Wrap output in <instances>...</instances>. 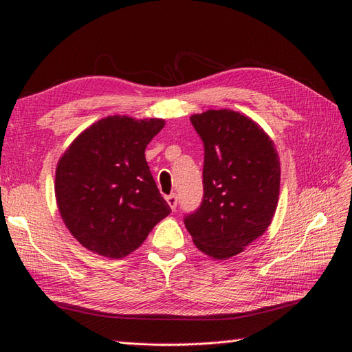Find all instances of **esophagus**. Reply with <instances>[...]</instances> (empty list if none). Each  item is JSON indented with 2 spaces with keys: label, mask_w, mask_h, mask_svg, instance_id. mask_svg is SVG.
Segmentation results:
<instances>
[{
  "label": "esophagus",
  "mask_w": 352,
  "mask_h": 352,
  "mask_svg": "<svg viewBox=\"0 0 352 352\" xmlns=\"http://www.w3.org/2000/svg\"><path fill=\"white\" fill-rule=\"evenodd\" d=\"M166 201H168V204H169V207L172 208V210H175V208H177V203H178L175 193H170V195H168V197H166Z\"/></svg>",
  "instance_id": "obj_1"
}]
</instances>
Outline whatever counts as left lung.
Masks as SVG:
<instances>
[{"label": "left lung", "instance_id": "1", "mask_svg": "<svg viewBox=\"0 0 352 352\" xmlns=\"http://www.w3.org/2000/svg\"><path fill=\"white\" fill-rule=\"evenodd\" d=\"M190 122L204 144V197L184 226L199 251L227 260L271 226L280 159L263 129L239 111L207 110Z\"/></svg>", "mask_w": 352, "mask_h": 352}]
</instances>
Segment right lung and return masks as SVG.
Wrapping results in <instances>:
<instances>
[{
  "mask_svg": "<svg viewBox=\"0 0 352 352\" xmlns=\"http://www.w3.org/2000/svg\"><path fill=\"white\" fill-rule=\"evenodd\" d=\"M163 119L107 116L72 142L56 169L65 226L89 251L122 258L170 213L145 159Z\"/></svg>",
  "mask_w": 352,
  "mask_h": 352,
  "instance_id": "add662e5",
  "label": "right lung"
}]
</instances>
